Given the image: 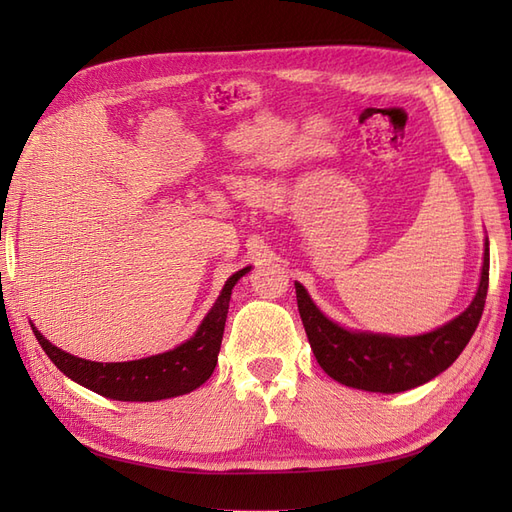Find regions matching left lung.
<instances>
[{
    "mask_svg": "<svg viewBox=\"0 0 512 512\" xmlns=\"http://www.w3.org/2000/svg\"><path fill=\"white\" fill-rule=\"evenodd\" d=\"M294 288L309 346L320 367L333 380L371 393H401L442 374L468 346L485 309L489 243L485 247L480 286L470 307L444 327L425 335L391 337L346 331L320 312L299 282Z\"/></svg>",
    "mask_w": 512,
    "mask_h": 512,
    "instance_id": "obj_1",
    "label": "left lung"
}]
</instances>
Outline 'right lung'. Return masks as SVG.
Here are the masks:
<instances>
[{
	"label": "right lung",
	"instance_id": "right-lung-1",
	"mask_svg": "<svg viewBox=\"0 0 512 512\" xmlns=\"http://www.w3.org/2000/svg\"><path fill=\"white\" fill-rule=\"evenodd\" d=\"M247 271H250V267L228 277L222 294L194 337H190L188 342L177 346L175 350L147 356V359L128 363L85 361L55 348L49 339H44L42 333L36 331V327L32 329L38 344L49 354V359L57 365L59 371H64L68 378L87 386V389L102 397L119 401H156L185 395L207 382L215 365H218V352L222 346L232 286Z\"/></svg>",
	"mask_w": 512,
	"mask_h": 512
}]
</instances>
